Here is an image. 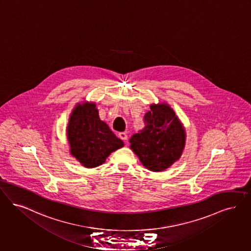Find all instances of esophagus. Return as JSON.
<instances>
[{
  "mask_svg": "<svg viewBox=\"0 0 251 251\" xmlns=\"http://www.w3.org/2000/svg\"><path fill=\"white\" fill-rule=\"evenodd\" d=\"M119 136H120V138H121V140L127 141V139H128V135H127L125 132H120V133H119Z\"/></svg>",
  "mask_w": 251,
  "mask_h": 251,
  "instance_id": "34e87169",
  "label": "esophagus"
}]
</instances>
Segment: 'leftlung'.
Returning a JSON list of instances; mask_svg holds the SVG:
<instances>
[{"label": "left lung", "mask_w": 251, "mask_h": 251, "mask_svg": "<svg viewBox=\"0 0 251 251\" xmlns=\"http://www.w3.org/2000/svg\"><path fill=\"white\" fill-rule=\"evenodd\" d=\"M145 127L130 138V148L149 170H165L180 158L186 133L166 103L153 104L144 117Z\"/></svg>", "instance_id": "obj_1"}]
</instances>
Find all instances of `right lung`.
Instances as JSON below:
<instances>
[{"mask_svg": "<svg viewBox=\"0 0 251 251\" xmlns=\"http://www.w3.org/2000/svg\"><path fill=\"white\" fill-rule=\"evenodd\" d=\"M67 136L71 154L81 163L94 168L102 164L113 151L124 146L99 118L95 104H78L71 116Z\"/></svg>", "mask_w": 251, "mask_h": 251, "instance_id": "1", "label": "right lung"}]
</instances>
